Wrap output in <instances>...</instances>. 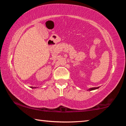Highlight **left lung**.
<instances>
[{
  "mask_svg": "<svg viewBox=\"0 0 126 126\" xmlns=\"http://www.w3.org/2000/svg\"><path fill=\"white\" fill-rule=\"evenodd\" d=\"M99 88V87H94V88H89L88 90L89 91H92V90H94V89H97Z\"/></svg>",
  "mask_w": 126,
  "mask_h": 126,
  "instance_id": "1",
  "label": "left lung"
}]
</instances>
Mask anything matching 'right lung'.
Segmentation results:
<instances>
[{"label": "right lung", "instance_id": "right-lung-1", "mask_svg": "<svg viewBox=\"0 0 126 126\" xmlns=\"http://www.w3.org/2000/svg\"><path fill=\"white\" fill-rule=\"evenodd\" d=\"M31 88H35V87H31Z\"/></svg>", "mask_w": 126, "mask_h": 126}]
</instances>
